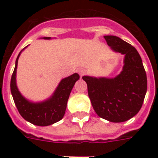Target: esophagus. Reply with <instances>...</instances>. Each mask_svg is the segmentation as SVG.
Wrapping results in <instances>:
<instances>
[{"label":"esophagus","mask_w":158,"mask_h":158,"mask_svg":"<svg viewBox=\"0 0 158 158\" xmlns=\"http://www.w3.org/2000/svg\"><path fill=\"white\" fill-rule=\"evenodd\" d=\"M79 74L80 76H83V75H84V74H85V70L84 69H79Z\"/></svg>","instance_id":"34e87169"}]
</instances>
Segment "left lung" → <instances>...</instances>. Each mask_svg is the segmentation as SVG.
I'll list each match as a JSON object with an SVG mask.
<instances>
[{
    "label": "left lung",
    "mask_w": 158,
    "mask_h": 158,
    "mask_svg": "<svg viewBox=\"0 0 158 158\" xmlns=\"http://www.w3.org/2000/svg\"><path fill=\"white\" fill-rule=\"evenodd\" d=\"M110 49L125 55L120 74L112 79L83 76L95 112L110 122H124L142 107L147 92V75L142 59L132 45L116 36H104Z\"/></svg>",
    "instance_id": "8db88e82"
}]
</instances>
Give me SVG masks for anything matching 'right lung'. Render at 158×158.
I'll list each match as a JSON object with an SVG mask.
<instances>
[{"mask_svg":"<svg viewBox=\"0 0 158 158\" xmlns=\"http://www.w3.org/2000/svg\"><path fill=\"white\" fill-rule=\"evenodd\" d=\"M50 38H44V39ZM21 52L16 59L15 67L10 80V91L15 104L21 116L28 122L38 126L52 125L61 120L64 116L70 92L75 82L79 80V75L75 73L62 79L52 96L48 100L42 102H29L22 96L16 85V69Z\"/></svg>","mask_w":158,"mask_h":158,"instance_id":"add662e5","label":"right lung"}]
</instances>
